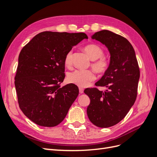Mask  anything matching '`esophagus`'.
Wrapping results in <instances>:
<instances>
[{"label":"esophagus","instance_id":"1","mask_svg":"<svg viewBox=\"0 0 157 157\" xmlns=\"http://www.w3.org/2000/svg\"><path fill=\"white\" fill-rule=\"evenodd\" d=\"M79 92L80 94H82L84 92V89L82 88H79Z\"/></svg>","mask_w":157,"mask_h":157}]
</instances>
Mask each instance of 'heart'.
<instances>
[{
  "label": "heart",
  "mask_w": 157,
  "mask_h": 157,
  "mask_svg": "<svg viewBox=\"0 0 157 157\" xmlns=\"http://www.w3.org/2000/svg\"><path fill=\"white\" fill-rule=\"evenodd\" d=\"M84 51L92 60V67L97 73H103L107 69L109 62V60L103 57L104 51L101 47L97 44H89L84 47ZM73 51L71 50L66 54L65 58V65L70 67L72 64ZM96 78L94 71L91 70L77 69L68 73L67 79L70 83L74 84L80 87L88 86L90 83Z\"/></svg>",
  "instance_id": "obj_1"
}]
</instances>
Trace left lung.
Instances as JSON below:
<instances>
[{
    "instance_id": "left-lung-1",
    "label": "left lung",
    "mask_w": 157,
    "mask_h": 157,
    "mask_svg": "<svg viewBox=\"0 0 157 157\" xmlns=\"http://www.w3.org/2000/svg\"><path fill=\"white\" fill-rule=\"evenodd\" d=\"M105 45L110 53V63L96 83L107 90L86 88L90 99L87 115L92 124L108 128L117 124L127 115L137 97L140 68L135 51L124 37L108 30L96 32L91 36Z\"/></svg>"
}]
</instances>
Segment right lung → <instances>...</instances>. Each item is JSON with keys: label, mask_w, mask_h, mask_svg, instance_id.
<instances>
[{"label": "right lung", "mask_w": 157, "mask_h": 157, "mask_svg": "<svg viewBox=\"0 0 157 157\" xmlns=\"http://www.w3.org/2000/svg\"><path fill=\"white\" fill-rule=\"evenodd\" d=\"M84 39V33L44 31L22 48L15 86L23 114L35 124L54 127L63 121L78 95L74 84L60 87L65 78V58Z\"/></svg>", "instance_id": "obj_1"}]
</instances>
